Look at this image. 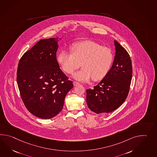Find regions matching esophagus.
I'll use <instances>...</instances> for the list:
<instances>
[{
  "label": "esophagus",
  "mask_w": 157,
  "mask_h": 157,
  "mask_svg": "<svg viewBox=\"0 0 157 157\" xmlns=\"http://www.w3.org/2000/svg\"><path fill=\"white\" fill-rule=\"evenodd\" d=\"M73 84L74 86H77L79 85L80 84L78 82H75V81H74V82H73Z\"/></svg>",
  "instance_id": "obj_1"
}]
</instances>
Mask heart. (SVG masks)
Returning <instances> with one entry per match:
<instances>
[{
	"instance_id": "heart-1",
	"label": "heart",
	"mask_w": 157,
	"mask_h": 157,
	"mask_svg": "<svg viewBox=\"0 0 157 157\" xmlns=\"http://www.w3.org/2000/svg\"><path fill=\"white\" fill-rule=\"evenodd\" d=\"M70 49L71 52L61 50L57 61L61 69L69 74L73 73L81 64L83 69L74 74L76 80L87 82L92 78L99 81L108 73L113 61L111 49L91 40L75 43Z\"/></svg>"
}]
</instances>
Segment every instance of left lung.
Segmentation results:
<instances>
[{"instance_id":"obj_1","label":"left lung","mask_w":157,"mask_h":157,"mask_svg":"<svg viewBox=\"0 0 157 157\" xmlns=\"http://www.w3.org/2000/svg\"><path fill=\"white\" fill-rule=\"evenodd\" d=\"M114 44L115 57L108 73L93 89L86 90L87 105L96 114L115 110L124 102L129 92L132 77L131 59L116 40Z\"/></svg>"}]
</instances>
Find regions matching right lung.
<instances>
[{
  "label": "right lung",
  "mask_w": 157,
  "mask_h": 157,
  "mask_svg": "<svg viewBox=\"0 0 157 157\" xmlns=\"http://www.w3.org/2000/svg\"><path fill=\"white\" fill-rule=\"evenodd\" d=\"M58 42V38L40 40L25 53L18 65L17 82L21 98L28 110L40 118L57 115L73 87L57 61Z\"/></svg>",
  "instance_id": "obj_1"
}]
</instances>
